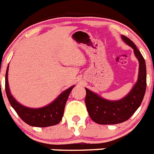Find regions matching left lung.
Masks as SVG:
<instances>
[{
  "instance_id": "8db88e82",
  "label": "left lung",
  "mask_w": 154,
  "mask_h": 154,
  "mask_svg": "<svg viewBox=\"0 0 154 154\" xmlns=\"http://www.w3.org/2000/svg\"><path fill=\"white\" fill-rule=\"evenodd\" d=\"M125 44L132 48L139 61V75L136 83L126 96L119 100H108L98 94L86 90L85 104L89 116L99 125H117L128 120L140 106L146 88V69L145 59L131 40L121 35Z\"/></svg>"
}]
</instances>
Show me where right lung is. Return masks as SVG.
<instances>
[{"instance_id":"right-lung-1","label":"right lung","mask_w":154,"mask_h":154,"mask_svg":"<svg viewBox=\"0 0 154 154\" xmlns=\"http://www.w3.org/2000/svg\"><path fill=\"white\" fill-rule=\"evenodd\" d=\"M8 66H8L5 74V91L9 103L20 118L27 125L33 127L45 128L59 124L63 118L67 99L72 89L74 88V85L63 91L48 105L41 108H29L20 104L11 95L8 80Z\"/></svg>"}]
</instances>
